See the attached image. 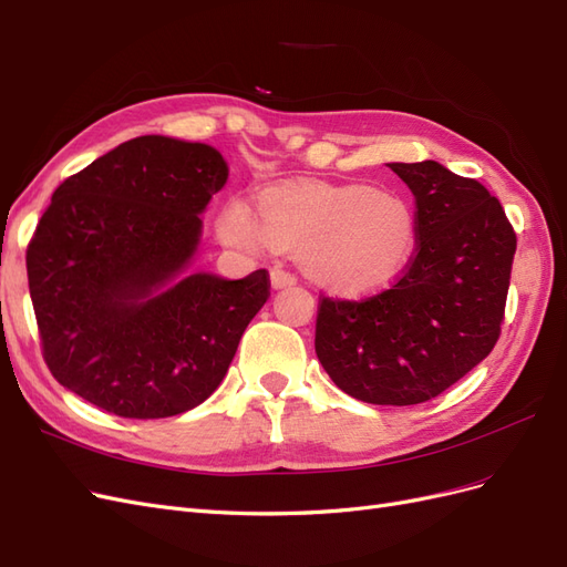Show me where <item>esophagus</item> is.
I'll return each instance as SVG.
<instances>
[{
	"mask_svg": "<svg viewBox=\"0 0 567 567\" xmlns=\"http://www.w3.org/2000/svg\"><path fill=\"white\" fill-rule=\"evenodd\" d=\"M269 279H271L274 288H286V286H293L298 281L296 274L284 269V267H274L271 274H269Z\"/></svg>",
	"mask_w": 567,
	"mask_h": 567,
	"instance_id": "esophagus-1",
	"label": "esophagus"
}]
</instances>
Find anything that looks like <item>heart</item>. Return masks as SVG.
<instances>
[{"label":"heart","instance_id":"obj_1","mask_svg":"<svg viewBox=\"0 0 567 567\" xmlns=\"http://www.w3.org/2000/svg\"><path fill=\"white\" fill-rule=\"evenodd\" d=\"M260 219L229 200L217 234L234 248L296 252L307 277L340 293H369L392 284L414 257L419 213L409 196L371 184H286L257 198Z\"/></svg>","mask_w":567,"mask_h":567}]
</instances>
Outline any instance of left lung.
Instances as JSON below:
<instances>
[{
	"instance_id": "1",
	"label": "left lung",
	"mask_w": 567,
	"mask_h": 567,
	"mask_svg": "<svg viewBox=\"0 0 567 567\" xmlns=\"http://www.w3.org/2000/svg\"><path fill=\"white\" fill-rule=\"evenodd\" d=\"M388 167L416 198L414 257L381 293L321 296L315 350L354 400L409 406L437 398L496 346L516 231L477 179L435 161Z\"/></svg>"
}]
</instances>
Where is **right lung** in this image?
<instances>
[{"label": "right lung", "mask_w": 567, "mask_h": 567, "mask_svg": "<svg viewBox=\"0 0 567 567\" xmlns=\"http://www.w3.org/2000/svg\"><path fill=\"white\" fill-rule=\"evenodd\" d=\"M219 151L136 136L68 177L25 265L54 379L123 419L177 416L225 379L269 271L188 274L200 213L227 182Z\"/></svg>", "instance_id": "right-lung-1"}]
</instances>
